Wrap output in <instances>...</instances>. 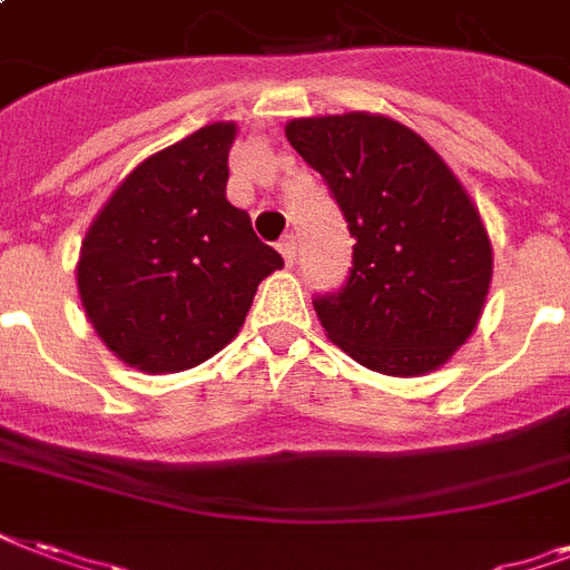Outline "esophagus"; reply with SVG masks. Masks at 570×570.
Segmentation results:
<instances>
[{"mask_svg":"<svg viewBox=\"0 0 570 570\" xmlns=\"http://www.w3.org/2000/svg\"><path fill=\"white\" fill-rule=\"evenodd\" d=\"M279 252H282V258H285V264H294V261H297V237L288 234V237L279 243Z\"/></svg>","mask_w":570,"mask_h":570,"instance_id":"34e87169","label":"esophagus"}]
</instances>
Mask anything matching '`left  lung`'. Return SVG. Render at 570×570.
<instances>
[{
    "label": "left lung",
    "instance_id": "obj_1",
    "mask_svg": "<svg viewBox=\"0 0 570 570\" xmlns=\"http://www.w3.org/2000/svg\"><path fill=\"white\" fill-rule=\"evenodd\" d=\"M285 138L357 239L345 288L315 301L327 340L396 379L444 366L478 327L493 279V243L463 183L417 131L382 114L291 119Z\"/></svg>",
    "mask_w": 570,
    "mask_h": 570
}]
</instances>
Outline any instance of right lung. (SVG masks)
Returning <instances> with one entry per match:
<instances>
[{"instance_id": "1", "label": "right lung", "mask_w": 570, "mask_h": 570, "mask_svg": "<svg viewBox=\"0 0 570 570\" xmlns=\"http://www.w3.org/2000/svg\"><path fill=\"white\" fill-rule=\"evenodd\" d=\"M234 122H209L158 149L98 209L77 258L92 331L126 366L183 372L243 327L282 255L225 198Z\"/></svg>"}]
</instances>
